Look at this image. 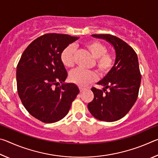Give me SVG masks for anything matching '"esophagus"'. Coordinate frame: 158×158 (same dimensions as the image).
<instances>
[{
  "instance_id": "1",
  "label": "esophagus",
  "mask_w": 158,
  "mask_h": 158,
  "mask_svg": "<svg viewBox=\"0 0 158 158\" xmlns=\"http://www.w3.org/2000/svg\"><path fill=\"white\" fill-rule=\"evenodd\" d=\"M79 90H80V92H82V91H84V90L85 89V88H82V87H79Z\"/></svg>"
}]
</instances>
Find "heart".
Returning <instances> with one entry per match:
<instances>
[{
  "instance_id": "1",
  "label": "heart",
  "mask_w": 158,
  "mask_h": 158,
  "mask_svg": "<svg viewBox=\"0 0 158 158\" xmlns=\"http://www.w3.org/2000/svg\"><path fill=\"white\" fill-rule=\"evenodd\" d=\"M84 47L90 55L96 59L95 65L99 73L105 75L110 72L114 65V56L111 52H107V47L98 41H90L84 44ZM75 49L73 45H68L63 50L60 59L63 65L68 68H73L74 61ZM69 79L72 82L80 86H85L95 81L97 75L92 71H85L77 68L69 73Z\"/></svg>"
}]
</instances>
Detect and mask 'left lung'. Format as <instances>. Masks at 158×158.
<instances>
[{"label": "left lung", "mask_w": 158, "mask_h": 158, "mask_svg": "<svg viewBox=\"0 0 158 158\" xmlns=\"http://www.w3.org/2000/svg\"><path fill=\"white\" fill-rule=\"evenodd\" d=\"M92 35L110 42L116 57L110 72L98 83L103 90L91 89L94 98L88 109L100 121H116L124 117L137 100L141 80L138 57L132 47L119 37L110 34Z\"/></svg>", "instance_id": "1"}]
</instances>
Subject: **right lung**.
I'll return each mask as SVG.
<instances>
[{"instance_id": "right-lung-1", "label": "right lung", "mask_w": 158, "mask_h": 158, "mask_svg": "<svg viewBox=\"0 0 158 158\" xmlns=\"http://www.w3.org/2000/svg\"><path fill=\"white\" fill-rule=\"evenodd\" d=\"M78 39L66 34H44L28 45L18 63L17 86L21 102L31 116L45 123L63 118L79 93L74 84L58 86L68 77L61 53Z\"/></svg>"}]
</instances>
